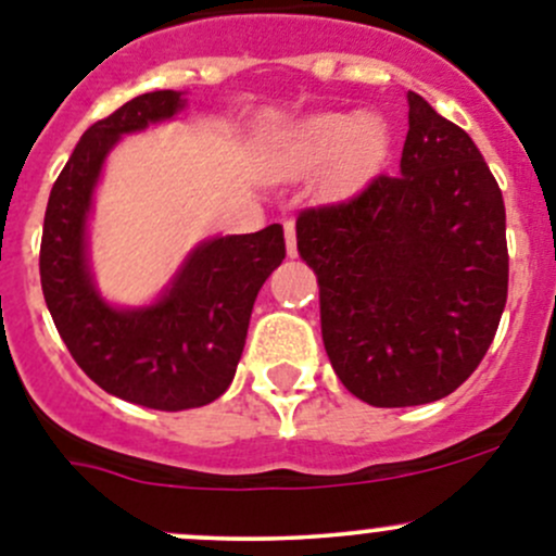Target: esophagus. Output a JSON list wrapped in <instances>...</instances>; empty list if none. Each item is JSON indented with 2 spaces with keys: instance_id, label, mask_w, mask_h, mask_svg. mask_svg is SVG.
<instances>
[{
  "instance_id": "34e87169",
  "label": "esophagus",
  "mask_w": 556,
  "mask_h": 556,
  "mask_svg": "<svg viewBox=\"0 0 556 556\" xmlns=\"http://www.w3.org/2000/svg\"><path fill=\"white\" fill-rule=\"evenodd\" d=\"M285 244H288V255L295 257L299 255V244H295V223L285 220Z\"/></svg>"
}]
</instances>
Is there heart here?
<instances>
[{
	"instance_id": "1",
	"label": "heart",
	"mask_w": 556,
	"mask_h": 556,
	"mask_svg": "<svg viewBox=\"0 0 556 556\" xmlns=\"http://www.w3.org/2000/svg\"><path fill=\"white\" fill-rule=\"evenodd\" d=\"M384 121L366 112H319L282 134L271 155L279 179L306 177L325 169V188L350 195L368 182L390 155Z\"/></svg>"
}]
</instances>
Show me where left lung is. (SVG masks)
Instances as JSON below:
<instances>
[{
  "label": "left lung",
  "instance_id": "8db88e82",
  "mask_svg": "<svg viewBox=\"0 0 556 556\" xmlns=\"http://www.w3.org/2000/svg\"><path fill=\"white\" fill-rule=\"evenodd\" d=\"M406 99L395 177L295 220L330 366L382 408L457 390L490 350L508 295L506 206L490 166L463 128L419 93Z\"/></svg>",
  "mask_w": 556,
  "mask_h": 556
}]
</instances>
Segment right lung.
I'll use <instances>...</instances> for the list:
<instances>
[{
  "label": "right lung",
  "instance_id": "add662e5",
  "mask_svg": "<svg viewBox=\"0 0 556 556\" xmlns=\"http://www.w3.org/2000/svg\"><path fill=\"white\" fill-rule=\"evenodd\" d=\"M185 104L182 91L142 93L93 123L50 190L39 247L45 304L77 366L110 395L159 412L206 406L228 390L257 290L285 257L274 223L195 244L153 304L115 306L99 293L88 217L106 155Z\"/></svg>",
  "mask_w": 556,
  "mask_h": 556
}]
</instances>
